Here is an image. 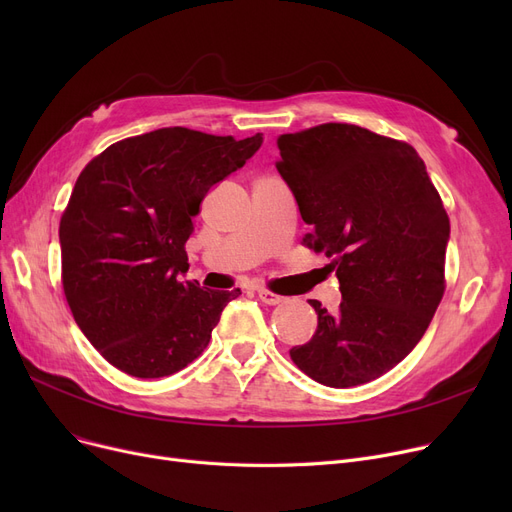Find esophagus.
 <instances>
[{"mask_svg": "<svg viewBox=\"0 0 512 512\" xmlns=\"http://www.w3.org/2000/svg\"><path fill=\"white\" fill-rule=\"evenodd\" d=\"M257 297H259L261 303H265V305H278V303H282L280 294H276V292H272V290H267V288H257Z\"/></svg>", "mask_w": 512, "mask_h": 512, "instance_id": "1", "label": "esophagus"}]
</instances>
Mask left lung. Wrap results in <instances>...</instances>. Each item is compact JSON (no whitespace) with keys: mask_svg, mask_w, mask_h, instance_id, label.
Wrapping results in <instances>:
<instances>
[{"mask_svg":"<svg viewBox=\"0 0 512 512\" xmlns=\"http://www.w3.org/2000/svg\"><path fill=\"white\" fill-rule=\"evenodd\" d=\"M276 168L326 253L342 303L317 313L313 338L290 348L311 380L351 388L380 378L425 334L446 288L448 213L405 141L328 122L278 137Z\"/></svg>","mask_w":512,"mask_h":512,"instance_id":"left-lung-1","label":"left lung"}]
</instances>
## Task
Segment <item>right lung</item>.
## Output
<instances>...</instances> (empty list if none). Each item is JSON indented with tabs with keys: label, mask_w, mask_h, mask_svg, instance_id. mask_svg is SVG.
Instances as JSON below:
<instances>
[{
	"label": "right lung",
	"mask_w": 512,
	"mask_h": 512,
	"mask_svg": "<svg viewBox=\"0 0 512 512\" xmlns=\"http://www.w3.org/2000/svg\"><path fill=\"white\" fill-rule=\"evenodd\" d=\"M263 137L172 126L107 147L80 172L60 220L62 286L101 357L132 378H164L209 344L236 290L180 280L209 188L245 166Z\"/></svg>",
	"instance_id": "1"
}]
</instances>
